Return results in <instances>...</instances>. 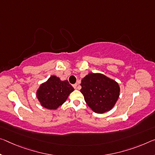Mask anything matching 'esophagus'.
I'll list each match as a JSON object with an SVG mask.
<instances>
[{
	"label": "esophagus",
	"instance_id": "34e87169",
	"mask_svg": "<svg viewBox=\"0 0 155 155\" xmlns=\"http://www.w3.org/2000/svg\"><path fill=\"white\" fill-rule=\"evenodd\" d=\"M73 87H74V89H77V83H76V84H74Z\"/></svg>",
	"mask_w": 155,
	"mask_h": 155
}]
</instances>
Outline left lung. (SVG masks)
<instances>
[{"label":"left lung","instance_id":"1","mask_svg":"<svg viewBox=\"0 0 155 155\" xmlns=\"http://www.w3.org/2000/svg\"><path fill=\"white\" fill-rule=\"evenodd\" d=\"M81 85L87 105L98 114L111 110L119 97V83L103 74L89 73L82 78Z\"/></svg>","mask_w":155,"mask_h":155}]
</instances>
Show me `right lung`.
Masks as SVG:
<instances>
[{"instance_id":"1","label":"right lung","mask_w":155,"mask_h":155,"mask_svg":"<svg viewBox=\"0 0 155 155\" xmlns=\"http://www.w3.org/2000/svg\"><path fill=\"white\" fill-rule=\"evenodd\" d=\"M74 90L68 81H61L52 75L42 83L36 90V97L41 106L48 110H56L68 99Z\"/></svg>"}]
</instances>
